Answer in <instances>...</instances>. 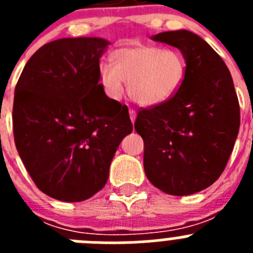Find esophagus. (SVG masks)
I'll return each instance as SVG.
<instances>
[{
  "instance_id": "obj_1",
  "label": "esophagus",
  "mask_w": 253,
  "mask_h": 253,
  "mask_svg": "<svg viewBox=\"0 0 253 253\" xmlns=\"http://www.w3.org/2000/svg\"><path fill=\"white\" fill-rule=\"evenodd\" d=\"M129 115H130V120L131 123L135 122V118H137V113L133 110V109H129Z\"/></svg>"
}]
</instances>
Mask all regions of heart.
Returning <instances> with one entry per match:
<instances>
[{
  "label": "heart",
  "instance_id": "b5f03b06",
  "mask_svg": "<svg viewBox=\"0 0 253 253\" xmlns=\"http://www.w3.org/2000/svg\"><path fill=\"white\" fill-rule=\"evenodd\" d=\"M111 63L102 64L100 84L105 93L119 100L128 86L130 99L144 107L171 100L184 84L186 59L178 50L134 42L111 53Z\"/></svg>",
  "mask_w": 253,
  "mask_h": 253
}]
</instances>
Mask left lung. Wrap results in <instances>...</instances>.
<instances>
[{
  "label": "left lung",
  "instance_id": "8db88e82",
  "mask_svg": "<svg viewBox=\"0 0 253 253\" xmlns=\"http://www.w3.org/2000/svg\"><path fill=\"white\" fill-rule=\"evenodd\" d=\"M151 39L177 48L187 73L171 100L138 113L144 172L163 193L191 195L224 171L240 130V104L229 69L204 39L187 30Z\"/></svg>",
  "mask_w": 253,
  "mask_h": 253
}]
</instances>
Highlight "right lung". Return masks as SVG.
<instances>
[{
	"mask_svg": "<svg viewBox=\"0 0 253 253\" xmlns=\"http://www.w3.org/2000/svg\"><path fill=\"white\" fill-rule=\"evenodd\" d=\"M102 38H63L28 60L17 81L15 144L40 191L84 202L102 189L116 149L133 131L128 107L100 84Z\"/></svg>",
	"mask_w": 253,
	"mask_h": 253,
	"instance_id": "1",
	"label": "right lung"
}]
</instances>
